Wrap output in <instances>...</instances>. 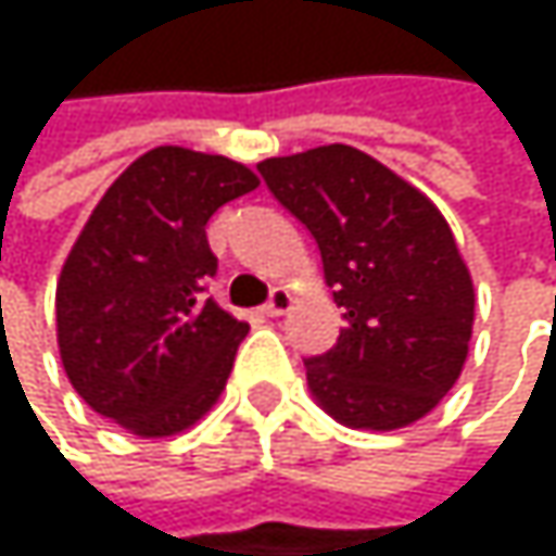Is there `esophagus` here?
<instances>
[{
	"instance_id": "obj_1",
	"label": "esophagus",
	"mask_w": 556,
	"mask_h": 556,
	"mask_svg": "<svg viewBox=\"0 0 556 556\" xmlns=\"http://www.w3.org/2000/svg\"><path fill=\"white\" fill-rule=\"evenodd\" d=\"M289 305H292V295L282 289V286H277L274 292H270V299L264 302V315H270V318H277V315H282V312H289Z\"/></svg>"
}]
</instances>
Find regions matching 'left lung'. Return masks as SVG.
I'll return each mask as SVG.
<instances>
[{
    "mask_svg": "<svg viewBox=\"0 0 556 556\" xmlns=\"http://www.w3.org/2000/svg\"><path fill=\"white\" fill-rule=\"evenodd\" d=\"M321 251L344 308L338 344L305 361L318 405L351 428L392 431L457 383L473 334V279L444 215L370 154L328 144L257 164Z\"/></svg>",
    "mask_w": 556,
    "mask_h": 556,
    "instance_id": "8db88e82",
    "label": "left lung"
}]
</instances>
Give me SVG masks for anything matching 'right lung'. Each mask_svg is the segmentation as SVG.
<instances>
[{"instance_id":"obj_1","label":"right lung","mask_w":556,"mask_h":556,"mask_svg":"<svg viewBox=\"0 0 556 556\" xmlns=\"http://www.w3.org/2000/svg\"><path fill=\"white\" fill-rule=\"evenodd\" d=\"M257 182L228 157L154 148L99 199L56 282L60 361L92 412L167 438L215 405L248 325L205 299V225Z\"/></svg>"}]
</instances>
